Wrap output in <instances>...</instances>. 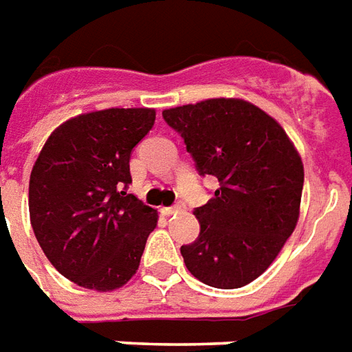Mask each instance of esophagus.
I'll list each match as a JSON object with an SVG mask.
<instances>
[{
	"label": "esophagus",
	"instance_id": "1",
	"mask_svg": "<svg viewBox=\"0 0 352 352\" xmlns=\"http://www.w3.org/2000/svg\"><path fill=\"white\" fill-rule=\"evenodd\" d=\"M181 210H184V203H175V205H171V207H166V209H164V214L171 216L177 214V212H181Z\"/></svg>",
	"mask_w": 352,
	"mask_h": 352
}]
</instances>
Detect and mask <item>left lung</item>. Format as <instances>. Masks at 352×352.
Instances as JSON below:
<instances>
[{
    "mask_svg": "<svg viewBox=\"0 0 352 352\" xmlns=\"http://www.w3.org/2000/svg\"><path fill=\"white\" fill-rule=\"evenodd\" d=\"M197 173L220 188L194 209L199 236L181 246L186 269L210 287L236 289L269 269L295 231L304 168L285 130L254 104L210 98L162 111Z\"/></svg>",
    "mask_w": 352,
    "mask_h": 352,
    "instance_id": "obj_1",
    "label": "left lung"
}]
</instances>
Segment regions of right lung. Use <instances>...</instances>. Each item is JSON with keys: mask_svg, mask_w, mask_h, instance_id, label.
I'll use <instances>...</instances> for the list:
<instances>
[{"mask_svg": "<svg viewBox=\"0 0 352 352\" xmlns=\"http://www.w3.org/2000/svg\"><path fill=\"white\" fill-rule=\"evenodd\" d=\"M149 108H110L63 123L30 179V216L41 248L70 282L111 291L136 274L158 214L126 194L132 149L155 124Z\"/></svg>", "mask_w": 352, "mask_h": 352, "instance_id": "right-lung-1", "label": "right lung"}]
</instances>
